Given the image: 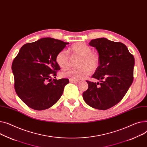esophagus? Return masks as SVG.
Here are the masks:
<instances>
[{
	"mask_svg": "<svg viewBox=\"0 0 147 147\" xmlns=\"http://www.w3.org/2000/svg\"><path fill=\"white\" fill-rule=\"evenodd\" d=\"M69 81L70 83H78L79 82V80H73V79H69Z\"/></svg>",
	"mask_w": 147,
	"mask_h": 147,
	"instance_id": "34e87169",
	"label": "esophagus"
}]
</instances>
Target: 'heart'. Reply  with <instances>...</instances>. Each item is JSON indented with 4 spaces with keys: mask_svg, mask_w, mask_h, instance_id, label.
Returning <instances> with one entry per match:
<instances>
[{
    "mask_svg": "<svg viewBox=\"0 0 147 147\" xmlns=\"http://www.w3.org/2000/svg\"><path fill=\"white\" fill-rule=\"evenodd\" d=\"M70 51L72 58L80 57L78 66L79 68L70 69L61 73L63 77L79 80L89 75L92 70H96L99 65V57L97 54L92 52V48L84 42H77L73 45ZM55 61L62 69L69 68L71 60L68 52L64 50L58 53Z\"/></svg>",
    "mask_w": 147,
    "mask_h": 147,
    "instance_id": "1",
    "label": "heart"
}]
</instances>
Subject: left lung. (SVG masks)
<instances>
[{
    "instance_id": "left-lung-1",
    "label": "left lung",
    "mask_w": 147,
    "mask_h": 147,
    "mask_svg": "<svg viewBox=\"0 0 147 147\" xmlns=\"http://www.w3.org/2000/svg\"><path fill=\"white\" fill-rule=\"evenodd\" d=\"M89 45L99 55V65L92 77L100 82L87 80L89 87L83 97L93 108L106 110L118 103L131 86L134 57L123 43L105 38L92 40Z\"/></svg>"
}]
</instances>
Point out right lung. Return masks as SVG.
I'll use <instances>...</instances> for the list:
<instances>
[{
  "instance_id": "1",
  "label": "right lung",
  "mask_w": 147,
  "mask_h": 147,
  "mask_svg": "<svg viewBox=\"0 0 147 147\" xmlns=\"http://www.w3.org/2000/svg\"><path fill=\"white\" fill-rule=\"evenodd\" d=\"M69 44L51 38L24 45L12 64L15 92L28 107L42 111L60 99L67 79L57 80V54Z\"/></svg>"
}]
</instances>
